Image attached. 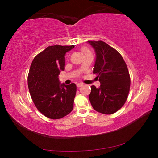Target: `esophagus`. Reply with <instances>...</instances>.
<instances>
[{
  "instance_id": "esophagus-1",
  "label": "esophagus",
  "mask_w": 158,
  "mask_h": 158,
  "mask_svg": "<svg viewBox=\"0 0 158 158\" xmlns=\"http://www.w3.org/2000/svg\"><path fill=\"white\" fill-rule=\"evenodd\" d=\"M76 85H77V87H78V88H79V87L82 86V85H83V84H82V83H78L77 84H76Z\"/></svg>"
}]
</instances>
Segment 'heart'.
<instances>
[{"mask_svg":"<svg viewBox=\"0 0 158 158\" xmlns=\"http://www.w3.org/2000/svg\"><path fill=\"white\" fill-rule=\"evenodd\" d=\"M82 50H83V51H84V52H89V51L88 49H83Z\"/></svg>","mask_w":158,"mask_h":158,"instance_id":"1","label":"heart"}]
</instances>
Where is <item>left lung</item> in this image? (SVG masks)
Here are the masks:
<instances>
[{
	"instance_id": "1",
	"label": "left lung",
	"mask_w": 158,
	"mask_h": 158,
	"mask_svg": "<svg viewBox=\"0 0 158 158\" xmlns=\"http://www.w3.org/2000/svg\"><path fill=\"white\" fill-rule=\"evenodd\" d=\"M95 52L93 73L101 85L91 86L89 102L95 111L111 114L125 104L130 90L128 70L121 54L102 41H88Z\"/></svg>"
}]
</instances>
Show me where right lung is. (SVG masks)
I'll list each match as a JSON object with an SVG mask.
<instances>
[{"label": "right lung", "mask_w": 158, "mask_h": 158, "mask_svg": "<svg viewBox=\"0 0 158 158\" xmlns=\"http://www.w3.org/2000/svg\"><path fill=\"white\" fill-rule=\"evenodd\" d=\"M74 45H52L33 59L27 78L28 88L38 111L51 119L67 115L74 107L76 85L60 84L59 74L64 70L65 54Z\"/></svg>", "instance_id": "add662e5"}]
</instances>
